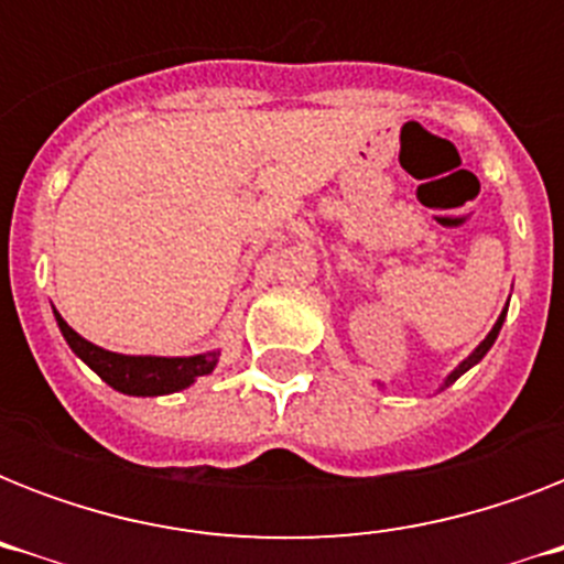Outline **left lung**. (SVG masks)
<instances>
[{"label": "left lung", "mask_w": 564, "mask_h": 564, "mask_svg": "<svg viewBox=\"0 0 564 564\" xmlns=\"http://www.w3.org/2000/svg\"><path fill=\"white\" fill-rule=\"evenodd\" d=\"M507 307H509V301H507ZM503 318H507V310H503V313H500L498 322H495V327H491L489 334H486V339H482V343L477 345V348H474V351L468 354V357H465V360L459 362V366H456V369L445 377V380H442V386H438V392H442V389H447V386H454L456 380H459V377L465 375V371L474 369V366H477V362H480L482 357H486V354H489V348H491V345H495V339H498L500 327H503ZM377 386H380V389H383V383H377Z\"/></svg>", "instance_id": "obj_1"}]
</instances>
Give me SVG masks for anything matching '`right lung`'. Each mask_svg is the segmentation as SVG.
Returning <instances> with one entry per match:
<instances>
[{"label":"right lung","mask_w":564,"mask_h":564,"mask_svg":"<svg viewBox=\"0 0 564 564\" xmlns=\"http://www.w3.org/2000/svg\"><path fill=\"white\" fill-rule=\"evenodd\" d=\"M55 322L64 334L66 345L82 362H87L96 375L122 394H134V398H158V394L181 392L193 386L198 377L210 375L219 362V348L216 351L193 354V357H152V354H117L108 348L93 345L82 334H75L73 327L66 325L61 313L55 310Z\"/></svg>","instance_id":"obj_1"}]
</instances>
